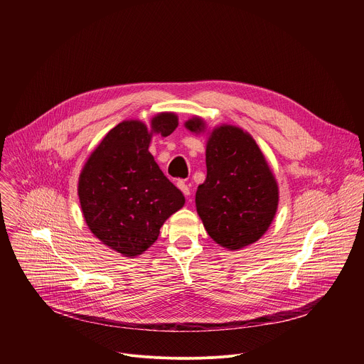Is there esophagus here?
Returning a JSON list of instances; mask_svg holds the SVG:
<instances>
[{
  "label": "esophagus",
  "instance_id": "esophagus-1",
  "mask_svg": "<svg viewBox=\"0 0 364 364\" xmlns=\"http://www.w3.org/2000/svg\"><path fill=\"white\" fill-rule=\"evenodd\" d=\"M177 187L180 188V191L187 197V196H190V187L187 186V183L186 181H183V180H180V181H177Z\"/></svg>",
  "mask_w": 364,
  "mask_h": 364
}]
</instances>
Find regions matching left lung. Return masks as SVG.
Here are the masks:
<instances>
[{"label": "left lung", "instance_id": "left-lung-1", "mask_svg": "<svg viewBox=\"0 0 364 364\" xmlns=\"http://www.w3.org/2000/svg\"><path fill=\"white\" fill-rule=\"evenodd\" d=\"M186 127L191 132L204 129L200 118ZM205 167L196 207L207 233L230 250L256 242L277 213L278 186L255 139L232 125L216 128L207 141Z\"/></svg>", "mask_w": 364, "mask_h": 364}]
</instances>
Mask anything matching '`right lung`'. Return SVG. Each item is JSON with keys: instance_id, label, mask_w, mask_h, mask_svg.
Here are the masks:
<instances>
[{"instance_id": "right-lung-1", "label": "right lung", "mask_w": 364, "mask_h": 364, "mask_svg": "<svg viewBox=\"0 0 364 364\" xmlns=\"http://www.w3.org/2000/svg\"><path fill=\"white\" fill-rule=\"evenodd\" d=\"M174 114L112 128L90 154L79 178V200L92 233L115 252L136 256L159 239L164 222L184 205L183 193L148 151L152 132L170 135Z\"/></svg>"}]
</instances>
